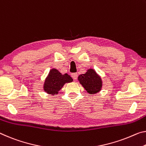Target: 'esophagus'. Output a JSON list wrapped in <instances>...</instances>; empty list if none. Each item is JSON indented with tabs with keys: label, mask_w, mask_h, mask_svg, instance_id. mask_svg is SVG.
I'll return each mask as SVG.
<instances>
[{
	"label": "esophagus",
	"mask_w": 146,
	"mask_h": 146,
	"mask_svg": "<svg viewBox=\"0 0 146 146\" xmlns=\"http://www.w3.org/2000/svg\"><path fill=\"white\" fill-rule=\"evenodd\" d=\"M71 77L73 78L74 80H76L77 78L78 77V74L77 73H71Z\"/></svg>",
	"instance_id": "34e87169"
}]
</instances>
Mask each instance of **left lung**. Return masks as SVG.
<instances>
[{
  "instance_id": "left-lung-1",
  "label": "left lung",
  "mask_w": 146,
  "mask_h": 146,
  "mask_svg": "<svg viewBox=\"0 0 146 146\" xmlns=\"http://www.w3.org/2000/svg\"><path fill=\"white\" fill-rule=\"evenodd\" d=\"M78 80L88 93L90 94L98 93L102 87L101 77L92 69H88L85 74L78 76Z\"/></svg>"
}]
</instances>
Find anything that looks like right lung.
Here are the masks:
<instances>
[{"mask_svg":"<svg viewBox=\"0 0 146 146\" xmlns=\"http://www.w3.org/2000/svg\"><path fill=\"white\" fill-rule=\"evenodd\" d=\"M72 81L73 78L67 73L62 75L56 69H52L45 80L43 89L47 94H57L66 83Z\"/></svg>","mask_w":146,"mask_h":146,"instance_id":"add662e5","label":"right lung"}]
</instances>
